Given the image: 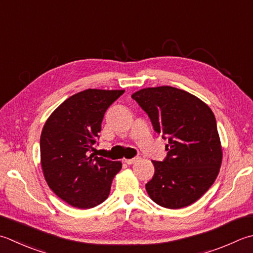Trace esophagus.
I'll list each match as a JSON object with an SVG mask.
<instances>
[{
	"mask_svg": "<svg viewBox=\"0 0 253 253\" xmlns=\"http://www.w3.org/2000/svg\"><path fill=\"white\" fill-rule=\"evenodd\" d=\"M140 160V157H135V158H132V159H126L125 160V162L127 163V165H133V163H136V162H138Z\"/></svg>",
	"mask_w": 253,
	"mask_h": 253,
	"instance_id": "esophagus-1",
	"label": "esophagus"
}]
</instances>
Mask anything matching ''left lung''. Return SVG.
Returning <instances> with one entry per match:
<instances>
[{"instance_id": "obj_1", "label": "left lung", "mask_w": 253, "mask_h": 253, "mask_svg": "<svg viewBox=\"0 0 253 253\" xmlns=\"http://www.w3.org/2000/svg\"><path fill=\"white\" fill-rule=\"evenodd\" d=\"M131 97L148 114L153 129L168 139L165 160L152 161L148 195L166 209L193 204L212 185L221 166L214 113L199 97L172 86L142 88Z\"/></svg>"}]
</instances>
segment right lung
I'll list each match as a JSON object with an SVG mask.
<instances>
[{
  "label": "right lung",
  "mask_w": 253,
  "mask_h": 253,
  "mask_svg": "<svg viewBox=\"0 0 253 253\" xmlns=\"http://www.w3.org/2000/svg\"><path fill=\"white\" fill-rule=\"evenodd\" d=\"M124 90H88L67 98L53 111L41 136V162L47 184L57 196L78 209H92L110 195L122 169L91 153L104 114Z\"/></svg>",
  "instance_id": "obj_1"
}]
</instances>
